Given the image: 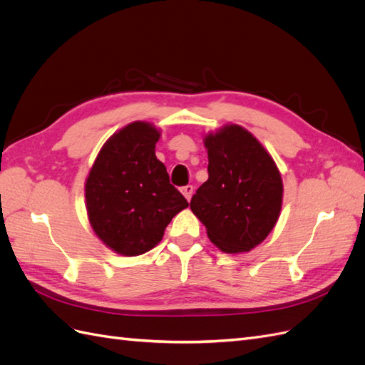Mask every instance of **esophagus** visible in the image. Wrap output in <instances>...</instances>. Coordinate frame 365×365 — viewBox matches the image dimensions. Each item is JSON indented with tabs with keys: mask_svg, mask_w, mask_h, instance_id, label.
Instances as JSON below:
<instances>
[{
	"mask_svg": "<svg viewBox=\"0 0 365 365\" xmlns=\"http://www.w3.org/2000/svg\"><path fill=\"white\" fill-rule=\"evenodd\" d=\"M181 193L184 195V197L187 201L192 200V195H193V185H185L181 189Z\"/></svg>",
	"mask_w": 365,
	"mask_h": 365,
	"instance_id": "34e87169",
	"label": "esophagus"
}]
</instances>
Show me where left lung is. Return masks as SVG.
I'll return each instance as SVG.
<instances>
[{
    "label": "left lung",
    "instance_id": "1",
    "mask_svg": "<svg viewBox=\"0 0 365 365\" xmlns=\"http://www.w3.org/2000/svg\"><path fill=\"white\" fill-rule=\"evenodd\" d=\"M208 180L190 201L220 251L248 252L268 237L282 212L277 164L251 132L235 123L204 135Z\"/></svg>",
    "mask_w": 365,
    "mask_h": 365
}]
</instances>
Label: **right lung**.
<instances>
[{
  "label": "right lung",
  "instance_id": "obj_1",
  "mask_svg": "<svg viewBox=\"0 0 365 365\" xmlns=\"http://www.w3.org/2000/svg\"><path fill=\"white\" fill-rule=\"evenodd\" d=\"M160 137L152 123L132 121L105 141L85 181L91 228L121 256L158 245L170 220L189 207L155 155Z\"/></svg>",
  "mask_w": 365,
  "mask_h": 365
}]
</instances>
